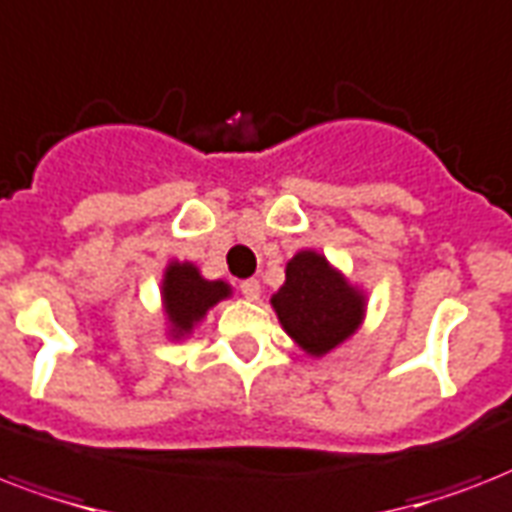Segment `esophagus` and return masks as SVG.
<instances>
[{
    "label": "esophagus",
    "mask_w": 512,
    "mask_h": 512,
    "mask_svg": "<svg viewBox=\"0 0 512 512\" xmlns=\"http://www.w3.org/2000/svg\"><path fill=\"white\" fill-rule=\"evenodd\" d=\"M240 291H243V296L248 301H259L261 299V283H259V280H243V283H240Z\"/></svg>",
    "instance_id": "1"
}]
</instances>
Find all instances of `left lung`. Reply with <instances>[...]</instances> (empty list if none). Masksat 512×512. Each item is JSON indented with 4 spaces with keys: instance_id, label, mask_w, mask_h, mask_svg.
<instances>
[{
    "instance_id": "1",
    "label": "left lung",
    "mask_w": 512,
    "mask_h": 512,
    "mask_svg": "<svg viewBox=\"0 0 512 512\" xmlns=\"http://www.w3.org/2000/svg\"><path fill=\"white\" fill-rule=\"evenodd\" d=\"M269 304L293 344L310 358H323L358 334L368 296L323 253L301 248L285 264V283Z\"/></svg>"
}]
</instances>
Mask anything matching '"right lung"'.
<instances>
[{"label": "right lung", "mask_w": 512, "mask_h": 512, "mask_svg": "<svg viewBox=\"0 0 512 512\" xmlns=\"http://www.w3.org/2000/svg\"><path fill=\"white\" fill-rule=\"evenodd\" d=\"M232 296L227 280H208L192 261L170 259L162 269L160 299L165 315V336L173 342L189 339L205 315Z\"/></svg>", "instance_id": "1"}]
</instances>
